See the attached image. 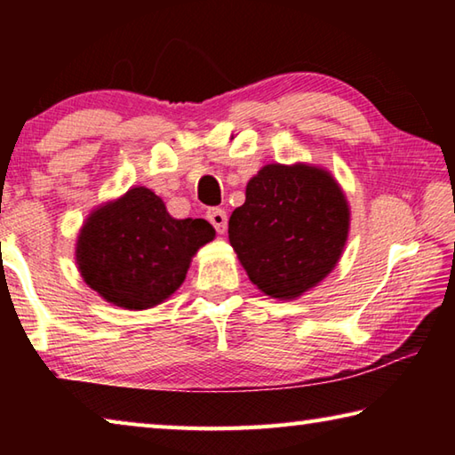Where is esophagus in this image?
Listing matches in <instances>:
<instances>
[{
  "label": "esophagus",
  "instance_id": "esophagus-1",
  "mask_svg": "<svg viewBox=\"0 0 455 455\" xmlns=\"http://www.w3.org/2000/svg\"><path fill=\"white\" fill-rule=\"evenodd\" d=\"M206 219L211 220V225L217 228V233H225L227 230V212L222 209H209L206 212Z\"/></svg>",
  "mask_w": 455,
  "mask_h": 455
}]
</instances>
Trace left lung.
Returning a JSON list of instances; mask_svg holds the SVG:
<instances>
[{
	"mask_svg": "<svg viewBox=\"0 0 455 455\" xmlns=\"http://www.w3.org/2000/svg\"><path fill=\"white\" fill-rule=\"evenodd\" d=\"M349 204L325 168L267 164L246 184L228 220V241L252 284L297 299L325 279L349 235Z\"/></svg>",
	"mask_w": 455,
	"mask_h": 455,
	"instance_id": "8db88e82",
	"label": "left lung"
}]
</instances>
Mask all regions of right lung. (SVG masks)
<instances>
[{
  "label": "right lung",
  "mask_w": 455,
  "mask_h": 455,
  "mask_svg": "<svg viewBox=\"0 0 455 455\" xmlns=\"http://www.w3.org/2000/svg\"><path fill=\"white\" fill-rule=\"evenodd\" d=\"M214 235L204 219H172L163 198L134 187L86 219L76 263L82 279L108 303L142 311L180 287L192 257Z\"/></svg>",
  "instance_id": "right-lung-1"
}]
</instances>
